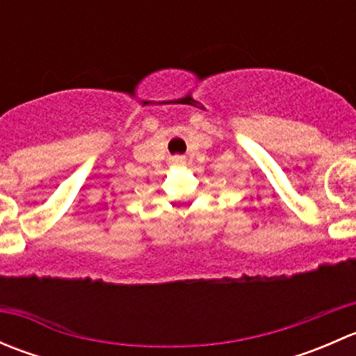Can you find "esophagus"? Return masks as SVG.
Listing matches in <instances>:
<instances>
[{
	"mask_svg": "<svg viewBox=\"0 0 356 356\" xmlns=\"http://www.w3.org/2000/svg\"><path fill=\"white\" fill-rule=\"evenodd\" d=\"M170 161L174 165H184L186 163V156L184 155H174L170 158Z\"/></svg>",
	"mask_w": 356,
	"mask_h": 356,
	"instance_id": "obj_1",
	"label": "esophagus"
}]
</instances>
